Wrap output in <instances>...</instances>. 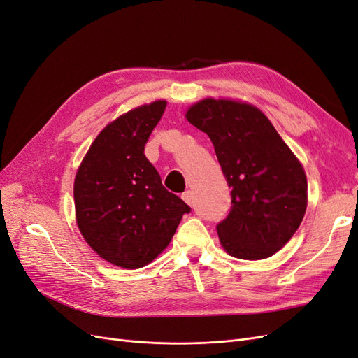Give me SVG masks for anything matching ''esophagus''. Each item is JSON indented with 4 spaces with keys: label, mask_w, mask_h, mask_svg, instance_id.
I'll return each mask as SVG.
<instances>
[{
    "label": "esophagus",
    "mask_w": 358,
    "mask_h": 358,
    "mask_svg": "<svg viewBox=\"0 0 358 358\" xmlns=\"http://www.w3.org/2000/svg\"><path fill=\"white\" fill-rule=\"evenodd\" d=\"M182 199H183V201L188 203L191 206L192 204V192L191 191H185V192L182 194Z\"/></svg>",
    "instance_id": "1"
}]
</instances>
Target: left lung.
Wrapping results in <instances>:
<instances>
[{"mask_svg": "<svg viewBox=\"0 0 358 358\" xmlns=\"http://www.w3.org/2000/svg\"><path fill=\"white\" fill-rule=\"evenodd\" d=\"M187 119L212 140L231 189V209L216 224L221 245L242 259L273 255L306 212L308 180L299 159L251 104L206 99Z\"/></svg>", "mask_w": 358, "mask_h": 358, "instance_id": "obj_1", "label": "left lung"}]
</instances>
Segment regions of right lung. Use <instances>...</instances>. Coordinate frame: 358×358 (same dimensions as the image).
<instances>
[{
	"instance_id": "right-lung-1",
	"label": "right lung",
	"mask_w": 358,
	"mask_h": 358,
	"mask_svg": "<svg viewBox=\"0 0 358 358\" xmlns=\"http://www.w3.org/2000/svg\"><path fill=\"white\" fill-rule=\"evenodd\" d=\"M155 101L119 116L96 136L74 179L76 220L85 241L124 268L164 251L189 206L161 183L145 145L166 110Z\"/></svg>"
}]
</instances>
